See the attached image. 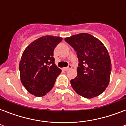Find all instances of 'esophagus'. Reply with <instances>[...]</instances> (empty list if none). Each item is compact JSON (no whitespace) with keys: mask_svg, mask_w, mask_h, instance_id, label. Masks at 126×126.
<instances>
[{"mask_svg":"<svg viewBox=\"0 0 126 126\" xmlns=\"http://www.w3.org/2000/svg\"><path fill=\"white\" fill-rule=\"evenodd\" d=\"M71 67H72V66H71V65H69L67 67H65V68H63V70H64V71H68V70H69L70 69H71Z\"/></svg>","mask_w":126,"mask_h":126,"instance_id":"obj_1","label":"esophagus"}]
</instances>
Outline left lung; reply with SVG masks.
<instances>
[{
  "mask_svg": "<svg viewBox=\"0 0 126 126\" xmlns=\"http://www.w3.org/2000/svg\"><path fill=\"white\" fill-rule=\"evenodd\" d=\"M65 40L77 51L79 59L77 77L71 80L73 90L88 99L99 95L109 85L112 69L105 46L88 33L73 35Z\"/></svg>",
  "mask_w": 126,
  "mask_h": 126,
  "instance_id": "1",
  "label": "left lung"
}]
</instances>
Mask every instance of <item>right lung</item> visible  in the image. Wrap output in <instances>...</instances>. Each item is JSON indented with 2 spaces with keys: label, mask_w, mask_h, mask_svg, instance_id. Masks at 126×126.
<instances>
[{
  "label": "right lung",
  "mask_w": 126,
  "mask_h": 126,
  "mask_svg": "<svg viewBox=\"0 0 126 126\" xmlns=\"http://www.w3.org/2000/svg\"><path fill=\"white\" fill-rule=\"evenodd\" d=\"M61 41L59 36H42L31 42L23 51L19 65L21 82L33 95H45L61 73V70L55 64L53 50Z\"/></svg>",
  "instance_id": "1"
}]
</instances>
